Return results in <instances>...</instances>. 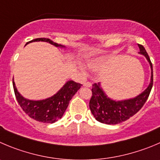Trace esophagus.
<instances>
[{
    "label": "esophagus",
    "mask_w": 160,
    "mask_h": 160,
    "mask_svg": "<svg viewBox=\"0 0 160 160\" xmlns=\"http://www.w3.org/2000/svg\"><path fill=\"white\" fill-rule=\"evenodd\" d=\"M84 86H86V87H90L91 86H92V83L89 82H86L84 83V85H83Z\"/></svg>",
    "instance_id": "1"
}]
</instances>
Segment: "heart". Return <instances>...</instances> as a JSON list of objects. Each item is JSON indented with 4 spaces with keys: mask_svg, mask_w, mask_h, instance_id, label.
Segmentation results:
<instances>
[{
    "mask_svg": "<svg viewBox=\"0 0 160 160\" xmlns=\"http://www.w3.org/2000/svg\"><path fill=\"white\" fill-rule=\"evenodd\" d=\"M103 63H104L103 60H91V61H89V63H88V66H89V68H90L91 70L97 71V70H99L100 68H101ZM82 70L84 71L83 68Z\"/></svg>",
    "mask_w": 160,
    "mask_h": 160,
    "instance_id": "obj_1",
    "label": "heart"
}]
</instances>
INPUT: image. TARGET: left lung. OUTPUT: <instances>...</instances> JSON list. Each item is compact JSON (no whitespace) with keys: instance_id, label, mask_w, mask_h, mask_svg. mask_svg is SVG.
Listing matches in <instances>:
<instances>
[{"instance_id":"obj_1","label":"left lung","mask_w":160,"mask_h":160,"mask_svg":"<svg viewBox=\"0 0 160 160\" xmlns=\"http://www.w3.org/2000/svg\"><path fill=\"white\" fill-rule=\"evenodd\" d=\"M138 47L140 53L145 56L151 66L152 76L149 86L142 93L135 98L122 101H115L104 94L99 83L92 85V97L89 100V108L94 118L100 122L109 125L122 122L140 111L148 98L153 85L152 63L144 46L138 44Z\"/></svg>"}]
</instances>
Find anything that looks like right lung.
<instances>
[{"mask_svg": "<svg viewBox=\"0 0 160 160\" xmlns=\"http://www.w3.org/2000/svg\"><path fill=\"white\" fill-rule=\"evenodd\" d=\"M40 41L47 42L55 46H62L50 39L44 38L33 39L27 44ZM12 84L16 100L24 112L33 119L44 123H53L61 118L69 104L70 100L82 86L80 83H77L74 81H69L53 97L46 100L33 101L23 98L19 93L13 79Z\"/></svg>", "mask_w": 160, "mask_h": 160, "instance_id": "obj_1", "label": "right lung"}]
</instances>
